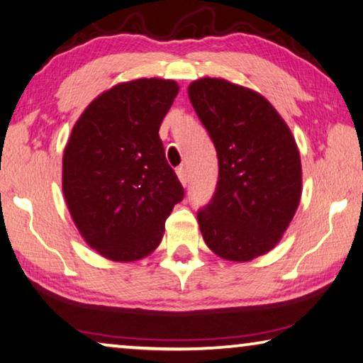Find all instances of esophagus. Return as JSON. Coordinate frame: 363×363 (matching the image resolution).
<instances>
[{
    "label": "esophagus",
    "instance_id": "1",
    "mask_svg": "<svg viewBox=\"0 0 363 363\" xmlns=\"http://www.w3.org/2000/svg\"><path fill=\"white\" fill-rule=\"evenodd\" d=\"M177 177H179V181L182 182V186H187L189 184V171L186 168H177Z\"/></svg>",
    "mask_w": 363,
    "mask_h": 363
}]
</instances>
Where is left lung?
Wrapping results in <instances>:
<instances>
[{
	"mask_svg": "<svg viewBox=\"0 0 363 363\" xmlns=\"http://www.w3.org/2000/svg\"><path fill=\"white\" fill-rule=\"evenodd\" d=\"M189 99L218 155L216 191L197 211L200 231L221 258L254 260L279 242L301 200L294 137L267 99L224 79L195 80Z\"/></svg>",
	"mask_w": 363,
	"mask_h": 363,
	"instance_id": "8db88e82",
	"label": "left lung"
}]
</instances>
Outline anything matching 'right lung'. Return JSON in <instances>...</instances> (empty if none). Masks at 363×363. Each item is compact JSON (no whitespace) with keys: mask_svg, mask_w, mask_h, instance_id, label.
I'll return each instance as SVG.
<instances>
[{"mask_svg":"<svg viewBox=\"0 0 363 363\" xmlns=\"http://www.w3.org/2000/svg\"><path fill=\"white\" fill-rule=\"evenodd\" d=\"M179 87L137 79L90 103L62 157V192L79 233L103 257L134 262L157 249L184 187L164 157L161 121Z\"/></svg>","mask_w":363,"mask_h":363,"instance_id":"add662e5","label":"right lung"}]
</instances>
